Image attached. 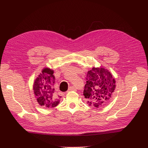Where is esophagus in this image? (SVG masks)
<instances>
[{
    "label": "esophagus",
    "mask_w": 148,
    "mask_h": 148,
    "mask_svg": "<svg viewBox=\"0 0 148 148\" xmlns=\"http://www.w3.org/2000/svg\"><path fill=\"white\" fill-rule=\"evenodd\" d=\"M76 89H77L76 87H73V86H71V87H70V88H69V89H68V91H76Z\"/></svg>",
    "instance_id": "obj_1"
}]
</instances>
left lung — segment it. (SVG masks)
<instances>
[{"label":"left lung","mask_w":148,"mask_h":148,"mask_svg":"<svg viewBox=\"0 0 148 148\" xmlns=\"http://www.w3.org/2000/svg\"><path fill=\"white\" fill-rule=\"evenodd\" d=\"M84 96L89 106L99 108L110 100L116 88V80L103 68H92L87 72Z\"/></svg>","instance_id":"left-lung-1"}]
</instances>
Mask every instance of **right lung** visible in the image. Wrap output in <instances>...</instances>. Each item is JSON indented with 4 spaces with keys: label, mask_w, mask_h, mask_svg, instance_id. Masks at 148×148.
<instances>
[{
    "label": "right lung",
    "mask_w": 148,
    "mask_h": 148,
    "mask_svg": "<svg viewBox=\"0 0 148 148\" xmlns=\"http://www.w3.org/2000/svg\"><path fill=\"white\" fill-rule=\"evenodd\" d=\"M53 74V70L48 68H44L34 80L33 85L37 101L44 107H55L60 102L61 96L57 95L54 89L55 77Z\"/></svg>",
    "instance_id": "1"
}]
</instances>
